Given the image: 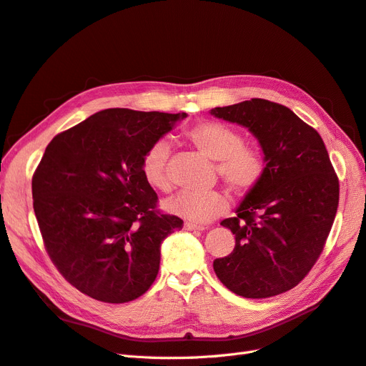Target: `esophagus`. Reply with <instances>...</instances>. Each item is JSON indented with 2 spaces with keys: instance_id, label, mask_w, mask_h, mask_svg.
<instances>
[{
  "instance_id": "obj_1",
  "label": "esophagus",
  "mask_w": 366,
  "mask_h": 366,
  "mask_svg": "<svg viewBox=\"0 0 366 366\" xmlns=\"http://www.w3.org/2000/svg\"><path fill=\"white\" fill-rule=\"evenodd\" d=\"M184 230H192V232H200V230H204V227L202 226H197V224H192V223H184Z\"/></svg>"
}]
</instances>
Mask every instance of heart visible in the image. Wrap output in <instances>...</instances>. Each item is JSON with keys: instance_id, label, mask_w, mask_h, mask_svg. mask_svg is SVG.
Returning a JSON list of instances; mask_svg holds the SVG:
<instances>
[{"instance_id": "obj_1", "label": "heart", "mask_w": 366, "mask_h": 366, "mask_svg": "<svg viewBox=\"0 0 366 366\" xmlns=\"http://www.w3.org/2000/svg\"><path fill=\"white\" fill-rule=\"evenodd\" d=\"M186 140L209 160L217 162V172L232 191L247 194L257 187L264 175V159L254 148L242 145V136L234 128L217 120H204L184 131ZM168 142L159 140L142 157V175L157 191H169ZM227 198L218 192L183 191L166 203L169 214L192 224L203 226L223 215L227 210Z\"/></svg>"}]
</instances>
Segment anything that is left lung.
Instances as JSON below:
<instances>
[{
	"label": "left lung",
	"mask_w": 366,
	"mask_h": 366,
	"mask_svg": "<svg viewBox=\"0 0 366 366\" xmlns=\"http://www.w3.org/2000/svg\"><path fill=\"white\" fill-rule=\"evenodd\" d=\"M210 114L249 129L265 169L237 217L221 221L235 249L214 261L218 280L242 297L293 289L312 270L333 226L339 180L319 132L290 108L265 99L217 107Z\"/></svg>",
	"instance_id": "8db88e82"
}]
</instances>
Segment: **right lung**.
<instances>
[{
  "instance_id": "right-lung-1",
  "label": "right lung",
  "mask_w": 366,
  "mask_h": 366,
  "mask_svg": "<svg viewBox=\"0 0 366 366\" xmlns=\"http://www.w3.org/2000/svg\"><path fill=\"white\" fill-rule=\"evenodd\" d=\"M184 117L108 108L49 143L31 180L33 209L53 264L79 292L122 304L156 280L162 242L183 221L157 212L140 164Z\"/></svg>"
}]
</instances>
